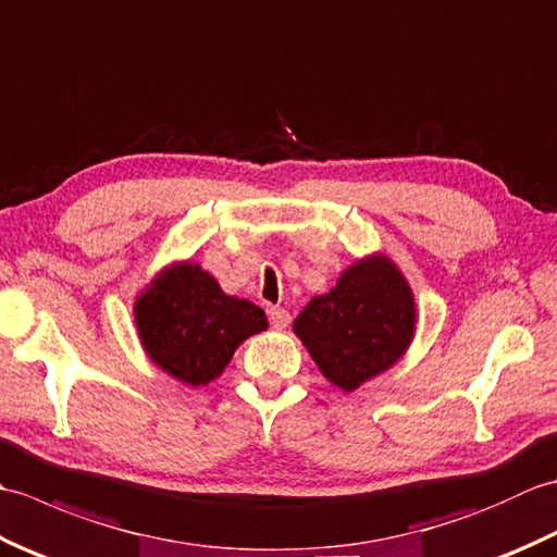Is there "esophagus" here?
Masks as SVG:
<instances>
[{
    "mask_svg": "<svg viewBox=\"0 0 557 557\" xmlns=\"http://www.w3.org/2000/svg\"><path fill=\"white\" fill-rule=\"evenodd\" d=\"M268 315H270V323H272V327H277V330H282V327H287V325H289V321H292V315H289V311H285V309H280V306H270V311H268Z\"/></svg>",
    "mask_w": 557,
    "mask_h": 557,
    "instance_id": "1",
    "label": "esophagus"
}]
</instances>
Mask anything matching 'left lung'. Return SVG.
<instances>
[{"label": "left lung", "mask_w": 557, "mask_h": 557, "mask_svg": "<svg viewBox=\"0 0 557 557\" xmlns=\"http://www.w3.org/2000/svg\"><path fill=\"white\" fill-rule=\"evenodd\" d=\"M292 327L327 381L354 393L405 357L417 330V301L393 260L373 253L306 304Z\"/></svg>", "instance_id": "obj_1"}]
</instances>
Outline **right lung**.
I'll return each instance as SVG.
<instances>
[{
  "label": "right lung",
  "mask_w": 557,
  "mask_h": 557,
  "mask_svg": "<svg viewBox=\"0 0 557 557\" xmlns=\"http://www.w3.org/2000/svg\"><path fill=\"white\" fill-rule=\"evenodd\" d=\"M134 323L158 369L200 387L222 375L244 339L263 333L268 318L248 299L224 294L194 260H182L136 297Z\"/></svg>",
  "instance_id": "1"
}]
</instances>
